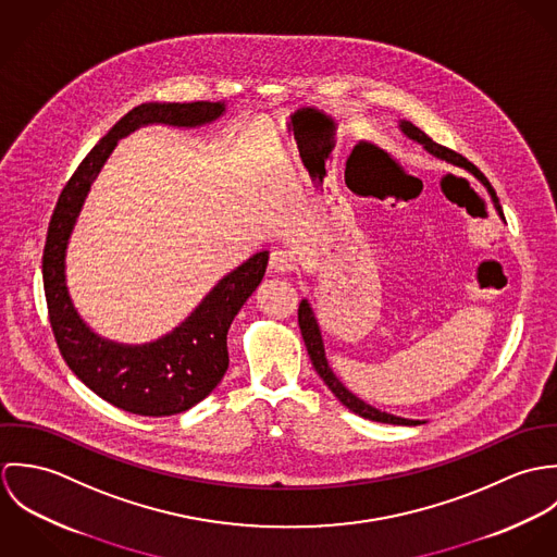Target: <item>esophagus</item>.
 I'll return each instance as SVG.
<instances>
[{"label": "esophagus", "instance_id": "obj_1", "mask_svg": "<svg viewBox=\"0 0 557 557\" xmlns=\"http://www.w3.org/2000/svg\"><path fill=\"white\" fill-rule=\"evenodd\" d=\"M268 265H270L272 272L285 274V272L294 270V259H292V255L287 250H272Z\"/></svg>", "mask_w": 557, "mask_h": 557}]
</instances>
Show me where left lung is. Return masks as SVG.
I'll return each instance as SVG.
<instances>
[{"label":"left lung","mask_w":557,"mask_h":557,"mask_svg":"<svg viewBox=\"0 0 557 557\" xmlns=\"http://www.w3.org/2000/svg\"><path fill=\"white\" fill-rule=\"evenodd\" d=\"M400 131H403L409 139L422 144L429 154H433V157H437V159L446 160V162H453V164H457V166H466L468 171H474V175H476V169L472 166L470 160L463 159L461 154H457V152H453V150H448V148H444V146H440V144H435L429 135H424V133H422L418 126H413L411 122H405V120H403V122H400ZM298 323H300V332H302L307 351H309V356H311V362H313L319 377L325 382V386L332 391V395L338 398L347 409H351L354 413H358V416H362V418L375 420V422L405 424V426H416V424H420V420H407V418H398V416H393V413H386V411L375 409L373 405H369V403L360 400L356 395H351V393L336 380V375L332 373V369H330V364H327V360H325V351H323V341H321L318 319L313 315V311H311V307H309L307 300L300 302Z\"/></svg>","instance_id":"left-lung-1"}]
</instances>
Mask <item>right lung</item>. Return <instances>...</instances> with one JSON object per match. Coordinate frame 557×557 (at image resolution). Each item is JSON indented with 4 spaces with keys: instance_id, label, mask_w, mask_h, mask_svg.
Listing matches in <instances>:
<instances>
[{
    "instance_id": "obj_1",
    "label": "right lung",
    "mask_w": 557,
    "mask_h": 557,
    "mask_svg": "<svg viewBox=\"0 0 557 557\" xmlns=\"http://www.w3.org/2000/svg\"><path fill=\"white\" fill-rule=\"evenodd\" d=\"M225 111L223 102L139 104L128 111L81 160L53 210L42 281L49 321L62 358L81 382L107 403L137 416H173L208 397L230 367L227 332L242 305L259 287L268 250L252 255L227 274L171 334L146 345H120L96 336L75 311L64 274V257L85 195L120 137L146 124L201 126Z\"/></svg>"
}]
</instances>
